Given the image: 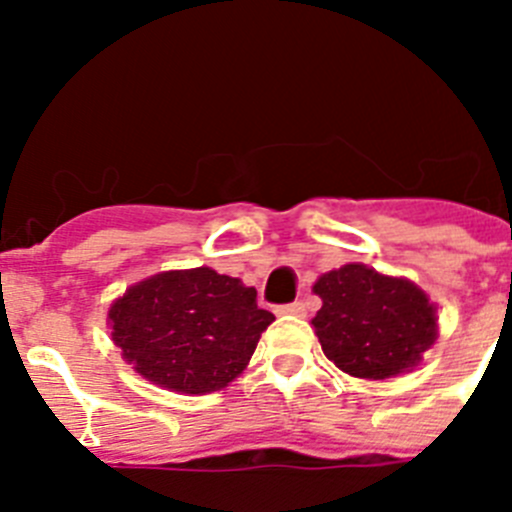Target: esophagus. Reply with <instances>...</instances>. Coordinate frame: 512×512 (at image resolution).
<instances>
[{
    "instance_id": "obj_1",
    "label": "esophagus",
    "mask_w": 512,
    "mask_h": 512,
    "mask_svg": "<svg viewBox=\"0 0 512 512\" xmlns=\"http://www.w3.org/2000/svg\"><path fill=\"white\" fill-rule=\"evenodd\" d=\"M279 315H305V302H287V305L277 307Z\"/></svg>"
}]
</instances>
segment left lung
I'll use <instances>...</instances> for the list:
<instances>
[{
	"label": "left lung",
	"instance_id": "8db88e82",
	"mask_svg": "<svg viewBox=\"0 0 512 512\" xmlns=\"http://www.w3.org/2000/svg\"><path fill=\"white\" fill-rule=\"evenodd\" d=\"M323 354L351 377L387 379L418 366L436 341V307L408 279L346 264L315 282Z\"/></svg>",
	"mask_w": 512,
	"mask_h": 512
}]
</instances>
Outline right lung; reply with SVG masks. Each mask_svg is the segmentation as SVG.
Returning <instances> with one entry per match:
<instances>
[{
  "label": "right lung",
  "mask_w": 512,
  "mask_h": 512,
  "mask_svg": "<svg viewBox=\"0 0 512 512\" xmlns=\"http://www.w3.org/2000/svg\"><path fill=\"white\" fill-rule=\"evenodd\" d=\"M271 320L256 305V289L207 266L156 274L110 307L122 359L153 384L187 395L233 382Z\"/></svg>",
  "instance_id": "add662e5"
}]
</instances>
